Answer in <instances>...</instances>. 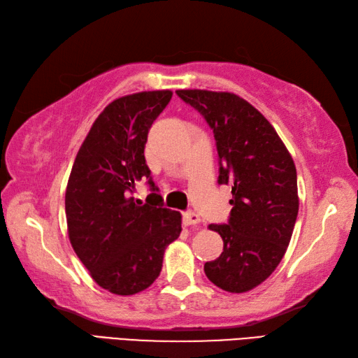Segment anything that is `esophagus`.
Wrapping results in <instances>:
<instances>
[{"mask_svg":"<svg viewBox=\"0 0 358 358\" xmlns=\"http://www.w3.org/2000/svg\"><path fill=\"white\" fill-rule=\"evenodd\" d=\"M184 222L187 226H193V224H199L200 223V217L199 214L193 213V211H188L184 214Z\"/></svg>","mask_w":358,"mask_h":358,"instance_id":"esophagus-1","label":"esophagus"}]
</instances>
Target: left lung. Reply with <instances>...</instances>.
I'll use <instances>...</instances> for the list:
<instances>
[{"mask_svg": "<svg viewBox=\"0 0 358 358\" xmlns=\"http://www.w3.org/2000/svg\"><path fill=\"white\" fill-rule=\"evenodd\" d=\"M211 126L220 158L219 184L232 187L228 224H209L220 234L223 252L205 263L219 289L246 293L275 272L298 217L296 167L275 127L234 92L178 90Z\"/></svg>", "mask_w": 358, "mask_h": 358, "instance_id": "left-lung-1", "label": "left lung"}]
</instances>
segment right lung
Listing matches in <instances>:
<instances>
[{"instance_id":"obj_1","label":"right lung","mask_w":358,"mask_h":358,"mask_svg":"<svg viewBox=\"0 0 358 358\" xmlns=\"http://www.w3.org/2000/svg\"><path fill=\"white\" fill-rule=\"evenodd\" d=\"M171 95L170 90L143 91L109 103L92 123L69 174V243L92 280L113 294L149 289L161 273L165 249L182 231L180 213L162 208L144 158L149 129ZM143 178L150 179L154 191L145 204L129 197Z\"/></svg>"}]
</instances>
